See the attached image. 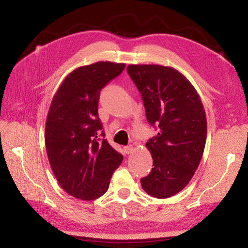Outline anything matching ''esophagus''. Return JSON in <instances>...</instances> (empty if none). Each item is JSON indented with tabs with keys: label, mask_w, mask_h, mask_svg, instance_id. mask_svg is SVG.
Here are the masks:
<instances>
[{
	"label": "esophagus",
	"mask_w": 248,
	"mask_h": 248,
	"mask_svg": "<svg viewBox=\"0 0 248 248\" xmlns=\"http://www.w3.org/2000/svg\"><path fill=\"white\" fill-rule=\"evenodd\" d=\"M133 151V147L132 146H126V147H124V152L126 153V154H130L131 152Z\"/></svg>",
	"instance_id": "esophagus-1"
}]
</instances>
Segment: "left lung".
Returning a JSON list of instances; mask_svg holds the SVG:
<instances>
[{"mask_svg":"<svg viewBox=\"0 0 248 248\" xmlns=\"http://www.w3.org/2000/svg\"><path fill=\"white\" fill-rule=\"evenodd\" d=\"M127 72L142 96L148 122L158 129L146 144L153 168L140 184L149 196L168 199L189 183L199 167L206 112L191 82L172 67L131 64Z\"/></svg>","mask_w":248,"mask_h":248,"instance_id":"obj_1","label":"left lung"}]
</instances>
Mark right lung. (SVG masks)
Masks as SVG:
<instances>
[{"label":"right lung","mask_w":248,"mask_h":248,"mask_svg":"<svg viewBox=\"0 0 248 248\" xmlns=\"http://www.w3.org/2000/svg\"><path fill=\"white\" fill-rule=\"evenodd\" d=\"M124 63L96 62L71 71L52 97L46 123V148L52 172L70 196L92 201L107 192L123 156L100 139L101 89ZM104 137V133H100Z\"/></svg>","instance_id":"right-lung-1"}]
</instances>
